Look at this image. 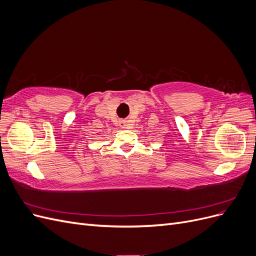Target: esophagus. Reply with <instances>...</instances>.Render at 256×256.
<instances>
[{
  "instance_id": "34e87169",
  "label": "esophagus",
  "mask_w": 256,
  "mask_h": 256,
  "mask_svg": "<svg viewBox=\"0 0 256 256\" xmlns=\"http://www.w3.org/2000/svg\"><path fill=\"white\" fill-rule=\"evenodd\" d=\"M120 126H122V128H129V125H128V122H126V120H122V122H120Z\"/></svg>"
}]
</instances>
